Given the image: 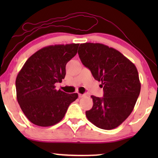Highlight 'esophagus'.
Instances as JSON below:
<instances>
[{"instance_id": "34e87169", "label": "esophagus", "mask_w": 158, "mask_h": 158, "mask_svg": "<svg viewBox=\"0 0 158 158\" xmlns=\"http://www.w3.org/2000/svg\"><path fill=\"white\" fill-rule=\"evenodd\" d=\"M85 96V94H78V97L79 98H83V97Z\"/></svg>"}]
</instances>
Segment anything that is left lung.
<instances>
[{
    "instance_id": "1",
    "label": "left lung",
    "mask_w": 158,
    "mask_h": 158,
    "mask_svg": "<svg viewBox=\"0 0 158 158\" xmlns=\"http://www.w3.org/2000/svg\"><path fill=\"white\" fill-rule=\"evenodd\" d=\"M78 55L103 90L102 98L90 96L94 106L85 111L88 119L100 129L116 128L130 115L139 95L137 68L120 52L99 43L81 44Z\"/></svg>"
}]
</instances>
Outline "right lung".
Instances as JSON below:
<instances>
[{
  "label": "right lung",
  "instance_id": "obj_1",
  "mask_svg": "<svg viewBox=\"0 0 158 158\" xmlns=\"http://www.w3.org/2000/svg\"><path fill=\"white\" fill-rule=\"evenodd\" d=\"M79 44H56L36 52L27 60L16 80V98L27 118L40 127L60 122L78 97L55 89L66 74L65 66L77 52Z\"/></svg>",
  "mask_w": 158,
  "mask_h": 158
}]
</instances>
